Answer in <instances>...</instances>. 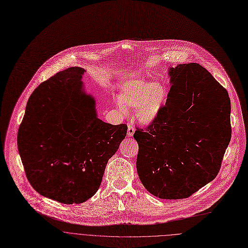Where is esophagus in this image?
Instances as JSON below:
<instances>
[{
	"instance_id": "obj_1",
	"label": "esophagus",
	"mask_w": 248,
	"mask_h": 248,
	"mask_svg": "<svg viewBox=\"0 0 248 248\" xmlns=\"http://www.w3.org/2000/svg\"><path fill=\"white\" fill-rule=\"evenodd\" d=\"M134 132H135V128L131 124H128L127 125V136L128 137H132Z\"/></svg>"
}]
</instances>
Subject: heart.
I'll return each instance as SVG.
<instances>
[{"mask_svg":"<svg viewBox=\"0 0 248 248\" xmlns=\"http://www.w3.org/2000/svg\"><path fill=\"white\" fill-rule=\"evenodd\" d=\"M168 99L169 92L160 82L132 78L122 86L117 106L124 115L127 109H136L139 122L151 124L159 118Z\"/></svg>","mask_w":248,"mask_h":248,"instance_id":"1","label":"heart"}]
</instances>
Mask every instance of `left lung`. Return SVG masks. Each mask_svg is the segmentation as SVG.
<instances>
[{
	"label": "left lung",
	"mask_w": 248,
	"mask_h": 248,
	"mask_svg": "<svg viewBox=\"0 0 248 248\" xmlns=\"http://www.w3.org/2000/svg\"><path fill=\"white\" fill-rule=\"evenodd\" d=\"M171 89L159 118L133 135L145 189L162 200L192 196L218 174L231 140L227 91L198 63L169 68Z\"/></svg>",
	"instance_id": "1"
}]
</instances>
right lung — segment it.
Returning <instances> with one entry per match:
<instances>
[{
    "label": "right lung",
    "mask_w": 248,
    "mask_h": 248,
    "mask_svg": "<svg viewBox=\"0 0 248 248\" xmlns=\"http://www.w3.org/2000/svg\"><path fill=\"white\" fill-rule=\"evenodd\" d=\"M71 67L41 84L30 96L17 147L31 186L65 204L81 203L99 189L107 162L127 131L100 120L96 100Z\"/></svg>",
    "instance_id": "right-lung-1"
}]
</instances>
